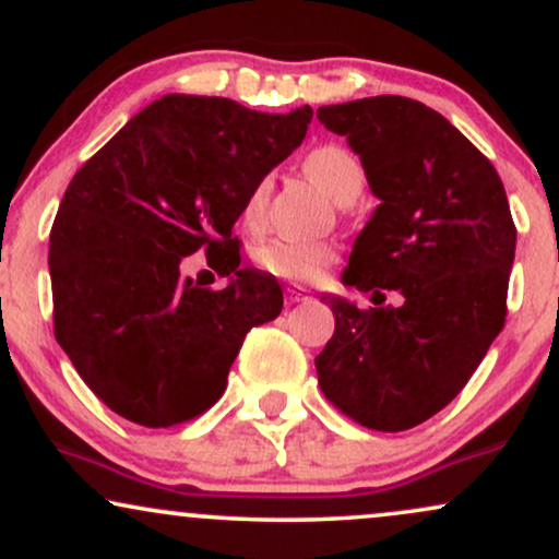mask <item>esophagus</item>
I'll return each mask as SVG.
<instances>
[{
	"label": "esophagus",
	"mask_w": 559,
	"mask_h": 559,
	"mask_svg": "<svg viewBox=\"0 0 559 559\" xmlns=\"http://www.w3.org/2000/svg\"><path fill=\"white\" fill-rule=\"evenodd\" d=\"M310 299V294L305 292V288H299V286H288L286 288V301L288 305H297V301H307Z\"/></svg>",
	"instance_id": "obj_1"
}]
</instances>
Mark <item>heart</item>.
I'll use <instances>...</instances> for the list:
<instances>
[{"instance_id": "1", "label": "heart", "mask_w": 559, "mask_h": 559, "mask_svg": "<svg viewBox=\"0 0 559 559\" xmlns=\"http://www.w3.org/2000/svg\"><path fill=\"white\" fill-rule=\"evenodd\" d=\"M305 170L323 186L336 202H352L362 191L365 176L352 152L338 144H320L307 152ZM267 197H271V176H262L249 186L241 202L243 226L258 228L265 217ZM338 258V249L329 241H294L271 239L254 249V265L267 275L292 284H312L320 273Z\"/></svg>"}]
</instances>
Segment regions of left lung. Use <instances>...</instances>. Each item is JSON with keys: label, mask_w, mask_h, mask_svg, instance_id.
Returning <instances> with one entry per match:
<instances>
[{"label": "left lung", "mask_w": 559, "mask_h": 559, "mask_svg": "<svg viewBox=\"0 0 559 559\" xmlns=\"http://www.w3.org/2000/svg\"><path fill=\"white\" fill-rule=\"evenodd\" d=\"M318 120L346 136L381 199L344 271L378 301L329 299L320 391L365 428L407 431L463 391L502 331L515 223L493 165L423 102L368 96ZM383 287L403 294L400 308L382 305Z\"/></svg>", "instance_id": "1"}]
</instances>
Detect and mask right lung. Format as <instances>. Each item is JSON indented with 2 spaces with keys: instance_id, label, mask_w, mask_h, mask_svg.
Masks as SVG:
<instances>
[{
  "instance_id": "right-lung-1",
  "label": "right lung",
  "mask_w": 559,
  "mask_h": 559,
  "mask_svg": "<svg viewBox=\"0 0 559 559\" xmlns=\"http://www.w3.org/2000/svg\"><path fill=\"white\" fill-rule=\"evenodd\" d=\"M310 107L265 115L223 96L168 94L81 165L49 234L55 338L88 389L144 428L221 400L243 336L284 307L273 275L241 265L234 223L249 186L305 139ZM202 248L234 274L180 273Z\"/></svg>"
}]
</instances>
